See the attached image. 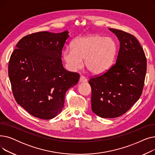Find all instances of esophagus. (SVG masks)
Instances as JSON below:
<instances>
[{"instance_id": "1", "label": "esophagus", "mask_w": 155, "mask_h": 155, "mask_svg": "<svg viewBox=\"0 0 155 155\" xmlns=\"http://www.w3.org/2000/svg\"><path fill=\"white\" fill-rule=\"evenodd\" d=\"M87 82V79L84 77V76H81L80 77V79H79V82L80 83H82V82Z\"/></svg>"}]
</instances>
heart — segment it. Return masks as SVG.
<instances>
[{"label":"heart","mask_w":155,"mask_h":155,"mask_svg":"<svg viewBox=\"0 0 155 155\" xmlns=\"http://www.w3.org/2000/svg\"><path fill=\"white\" fill-rule=\"evenodd\" d=\"M71 48L63 51L67 67L76 70L83 65L94 75H101L112 66L117 53V44L111 37L92 35L78 37L71 42Z\"/></svg>","instance_id":"b5f03b06"}]
</instances>
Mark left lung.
Segmentation results:
<instances>
[{
	"instance_id": "obj_1",
	"label": "left lung",
	"mask_w": 155,
	"mask_h": 155,
	"mask_svg": "<svg viewBox=\"0 0 155 155\" xmlns=\"http://www.w3.org/2000/svg\"><path fill=\"white\" fill-rule=\"evenodd\" d=\"M109 30L120 42L116 63L88 82L92 110L102 118H115L130 109L142 94L146 73V58L138 40L124 31Z\"/></svg>"
}]
</instances>
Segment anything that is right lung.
Masks as SVG:
<instances>
[{
  "mask_svg": "<svg viewBox=\"0 0 155 155\" xmlns=\"http://www.w3.org/2000/svg\"><path fill=\"white\" fill-rule=\"evenodd\" d=\"M69 32H38L16 45L8 67L14 98L31 115L51 119L61 112L65 93L78 82L77 73L62 64L61 51Z\"/></svg>",
  "mask_w": 155,
  "mask_h": 155,
  "instance_id": "add662e5",
  "label": "right lung"
}]
</instances>
